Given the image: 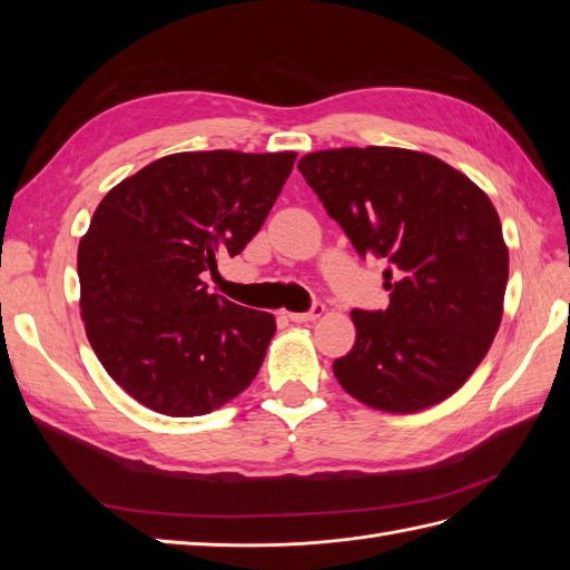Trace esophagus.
Returning <instances> with one entry per match:
<instances>
[{"instance_id":"esophagus-1","label":"esophagus","mask_w":570,"mask_h":570,"mask_svg":"<svg viewBox=\"0 0 570 570\" xmlns=\"http://www.w3.org/2000/svg\"><path fill=\"white\" fill-rule=\"evenodd\" d=\"M323 312H325V306H323L321 302H314V304H312V308H308V312H302V314H287V318H289L292 323H308V321H316V318H321V316H323Z\"/></svg>"}]
</instances>
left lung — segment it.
I'll return each mask as SVG.
<instances>
[{
  "label": "left lung",
  "mask_w": 570,
  "mask_h": 570,
  "mask_svg": "<svg viewBox=\"0 0 570 570\" xmlns=\"http://www.w3.org/2000/svg\"><path fill=\"white\" fill-rule=\"evenodd\" d=\"M361 258H385L387 308H354L356 342L333 361L358 402L409 413L454 394L502 321L509 252L482 189L430 154L314 151L297 164Z\"/></svg>",
  "instance_id": "1"
}]
</instances>
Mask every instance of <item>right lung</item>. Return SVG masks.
Masks as SVG:
<instances>
[{"mask_svg": "<svg viewBox=\"0 0 570 570\" xmlns=\"http://www.w3.org/2000/svg\"><path fill=\"white\" fill-rule=\"evenodd\" d=\"M297 154L180 151L101 199L78 247L85 333L132 400L204 416L247 390L275 318L206 289L262 230Z\"/></svg>", "mask_w": 570, "mask_h": 570, "instance_id": "add662e5", "label": "right lung"}]
</instances>
